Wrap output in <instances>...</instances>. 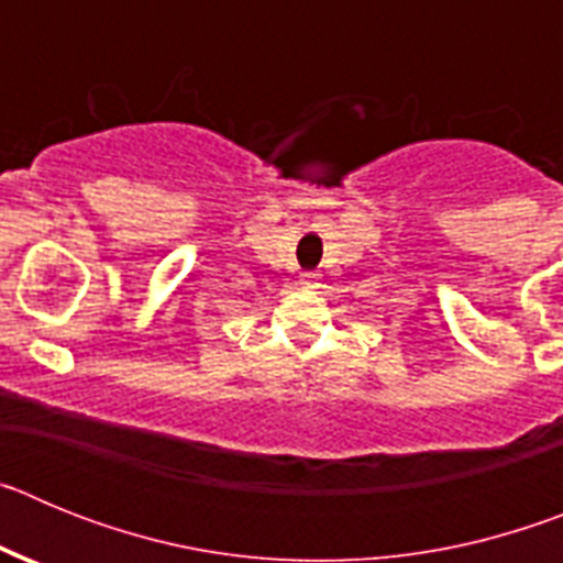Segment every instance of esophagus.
Instances as JSON below:
<instances>
[{"instance_id":"esophagus-1","label":"esophagus","mask_w":563,"mask_h":563,"mask_svg":"<svg viewBox=\"0 0 563 563\" xmlns=\"http://www.w3.org/2000/svg\"><path fill=\"white\" fill-rule=\"evenodd\" d=\"M301 285H312V273H305V276H301Z\"/></svg>"}]
</instances>
